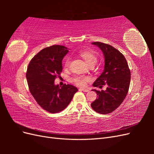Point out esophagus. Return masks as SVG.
I'll use <instances>...</instances> for the list:
<instances>
[{
	"instance_id": "34e87169",
	"label": "esophagus",
	"mask_w": 154,
	"mask_h": 154,
	"mask_svg": "<svg viewBox=\"0 0 154 154\" xmlns=\"http://www.w3.org/2000/svg\"><path fill=\"white\" fill-rule=\"evenodd\" d=\"M80 91H83V92H89V90L88 89H87V88H80Z\"/></svg>"
}]
</instances>
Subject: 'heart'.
I'll use <instances>...</instances> for the list:
<instances>
[{
    "label": "heart",
    "instance_id": "1",
    "mask_svg": "<svg viewBox=\"0 0 154 154\" xmlns=\"http://www.w3.org/2000/svg\"><path fill=\"white\" fill-rule=\"evenodd\" d=\"M78 54L85 60V62L89 66H95L97 62V58L94 53L90 50H81L78 52ZM71 62V58L67 57L64 62V66L68 68ZM90 81V78L85 76H75L71 79V82L74 84L80 87H85L87 83Z\"/></svg>",
    "mask_w": 154,
    "mask_h": 154
}]
</instances>
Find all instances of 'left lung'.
I'll list each match as a JSON object with an SVG mask.
<instances>
[{"instance_id":"1","label":"left lung","mask_w":154,"mask_h":154,"mask_svg":"<svg viewBox=\"0 0 154 154\" xmlns=\"http://www.w3.org/2000/svg\"><path fill=\"white\" fill-rule=\"evenodd\" d=\"M92 44L101 49L105 57L104 71L93 83V86L105 91H94L97 98L91 103L92 109L97 113L107 114L115 110L122 103L128 92L130 70L124 55L109 44L95 42Z\"/></svg>"}]
</instances>
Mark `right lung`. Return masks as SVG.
Returning <instances> with one entry per match:
<instances>
[{
  "label": "right lung",
  "instance_id": "1",
  "mask_svg": "<svg viewBox=\"0 0 154 154\" xmlns=\"http://www.w3.org/2000/svg\"><path fill=\"white\" fill-rule=\"evenodd\" d=\"M68 51L60 45L45 48L31 60L27 67L26 78L31 94L42 108L52 114L66 109L78 91L71 85L60 88L54 83L62 71V59Z\"/></svg>",
  "mask_w": 154,
  "mask_h": 154
}]
</instances>
